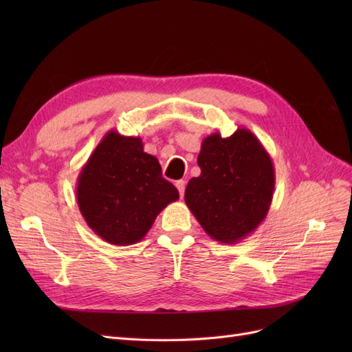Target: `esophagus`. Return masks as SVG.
I'll return each instance as SVG.
<instances>
[{
	"mask_svg": "<svg viewBox=\"0 0 352 352\" xmlns=\"http://www.w3.org/2000/svg\"><path fill=\"white\" fill-rule=\"evenodd\" d=\"M175 185H176V188H177V190H179L180 198H184V194H185V186H186V182H185V180H177V182H176Z\"/></svg>",
	"mask_w": 352,
	"mask_h": 352,
	"instance_id": "esophagus-1",
	"label": "esophagus"
}]
</instances>
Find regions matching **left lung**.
I'll return each mask as SVG.
<instances>
[{"label": "left lung", "mask_w": 352, "mask_h": 352, "mask_svg": "<svg viewBox=\"0 0 352 352\" xmlns=\"http://www.w3.org/2000/svg\"><path fill=\"white\" fill-rule=\"evenodd\" d=\"M201 175L185 189V202L207 235L236 243L265 219L274 190V167L269 153L248 129L221 138L212 133L201 144Z\"/></svg>", "instance_id": "8db88e82"}]
</instances>
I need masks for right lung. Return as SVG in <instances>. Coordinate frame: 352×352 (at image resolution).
Returning a JSON list of instances; mask_svg holds the SVG:
<instances>
[{
    "mask_svg": "<svg viewBox=\"0 0 352 352\" xmlns=\"http://www.w3.org/2000/svg\"><path fill=\"white\" fill-rule=\"evenodd\" d=\"M76 199L87 225L101 239L132 245L179 192L163 177L158 160L144 151L141 138L110 131L80 170Z\"/></svg>",
    "mask_w": 352,
    "mask_h": 352,
    "instance_id": "right-lung-1",
    "label": "right lung"
}]
</instances>
